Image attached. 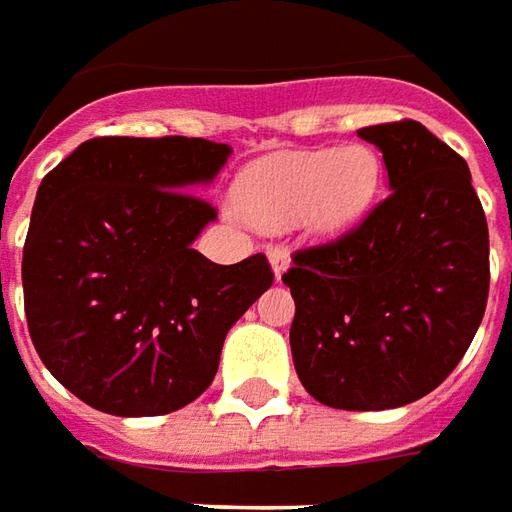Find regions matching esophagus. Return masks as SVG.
I'll return each instance as SVG.
<instances>
[{
	"instance_id": "1",
	"label": "esophagus",
	"mask_w": 512,
	"mask_h": 512,
	"mask_svg": "<svg viewBox=\"0 0 512 512\" xmlns=\"http://www.w3.org/2000/svg\"><path fill=\"white\" fill-rule=\"evenodd\" d=\"M267 256H270V264H273L275 278H281L286 267H289V250L286 248H267Z\"/></svg>"
}]
</instances>
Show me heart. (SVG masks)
<instances>
[{"label":"heart","mask_w":512,"mask_h":512,"mask_svg":"<svg viewBox=\"0 0 512 512\" xmlns=\"http://www.w3.org/2000/svg\"><path fill=\"white\" fill-rule=\"evenodd\" d=\"M380 159L369 146L281 154L250 168L237 184L239 212L264 228L297 220L317 234L342 231L372 204Z\"/></svg>","instance_id":"b5f03b06"}]
</instances>
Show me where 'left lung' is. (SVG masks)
<instances>
[{
  "mask_svg": "<svg viewBox=\"0 0 512 512\" xmlns=\"http://www.w3.org/2000/svg\"><path fill=\"white\" fill-rule=\"evenodd\" d=\"M391 192L342 237L292 253L289 331L300 383L322 405L386 411L441 386L488 303V223L466 159L419 121L358 129Z\"/></svg>",
  "mask_w": 512,
  "mask_h": 512,
  "instance_id": "left-lung-1",
  "label": "left lung"
}]
</instances>
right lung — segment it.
I'll return each instance as SVG.
<instances>
[{"mask_svg":"<svg viewBox=\"0 0 512 512\" xmlns=\"http://www.w3.org/2000/svg\"><path fill=\"white\" fill-rule=\"evenodd\" d=\"M231 148L201 137H93L43 176L24 242L32 344L65 389L112 416H162L215 380L228 328L273 284L264 253L192 248L217 209L198 184Z\"/></svg>","mask_w":512,"mask_h":512,"instance_id":"obj_1","label":"right lung"}]
</instances>
